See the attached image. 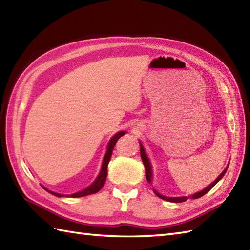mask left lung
Segmentation results:
<instances>
[{
	"mask_svg": "<svg viewBox=\"0 0 250 250\" xmlns=\"http://www.w3.org/2000/svg\"><path fill=\"white\" fill-rule=\"evenodd\" d=\"M140 146H141V157H142V160H143V163H144V166H145V172H146V179H147V182L149 183V184H151V177H152V171H151V166H150V161H149V159H148V157L146 156V152H145V150H144V147H143V145L141 144L140 143ZM229 167V166H228ZM228 167H226V169L224 172H222L218 177H217V179L215 180V182H213L211 183L208 187H206L204 190H202V191H200V192H198V193H194L193 195H191V196H179V198H167V196H164V195H162V194H160L158 192L157 190H155V189H152L153 190V192H155V194L157 195V196H159V198L160 199H162V200H166V201H168V202H174V203H180V202H185V201H187L189 198H192V199H199V198H201V196H203L204 194H206L207 192H208V191L214 187V186L219 182V180L224 177V175L226 174V172H227V169H228Z\"/></svg>",
	"mask_w": 250,
	"mask_h": 250,
	"instance_id": "8db88e82",
	"label": "left lung"
}]
</instances>
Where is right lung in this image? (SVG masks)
<instances>
[{
  "label": "right lung",
  "mask_w": 250,
  "mask_h": 250,
  "mask_svg": "<svg viewBox=\"0 0 250 250\" xmlns=\"http://www.w3.org/2000/svg\"><path fill=\"white\" fill-rule=\"evenodd\" d=\"M125 132H118L116 135H114L111 137V140L108 143V146H107V151H106V155L104 157V160H103V164H102V168H101V172L99 174V176L97 177V179L94 180V183L92 185H90L87 189H84L81 192H77V193H74V194H70V195H66V196H70V198H81V196H86L89 194H93V193H97L99 191L102 189V187L105 184V180H106V176H107V166H108V162L110 160V157H111V153H113V149L116 145L117 141H118L122 135H125ZM47 190V189H46ZM48 191L49 193L54 194L56 196H64V194H59V193H56V192H52V191Z\"/></svg>",
  "instance_id": "obj_1"
}]
</instances>
